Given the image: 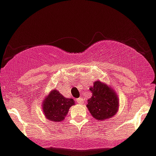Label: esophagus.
Wrapping results in <instances>:
<instances>
[{"mask_svg":"<svg viewBox=\"0 0 156 156\" xmlns=\"http://www.w3.org/2000/svg\"><path fill=\"white\" fill-rule=\"evenodd\" d=\"M76 101L78 103V104H82V103L84 102V99L82 98V97H79V98L77 99Z\"/></svg>","mask_w":156,"mask_h":156,"instance_id":"34e87169","label":"esophagus"}]
</instances>
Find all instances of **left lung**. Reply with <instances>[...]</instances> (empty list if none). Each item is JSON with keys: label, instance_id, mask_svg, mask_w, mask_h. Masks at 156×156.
<instances>
[{"label": "left lung", "instance_id": "8db88e82", "mask_svg": "<svg viewBox=\"0 0 156 156\" xmlns=\"http://www.w3.org/2000/svg\"><path fill=\"white\" fill-rule=\"evenodd\" d=\"M89 89L92 97L88 100L87 108L92 116L99 121L113 117L118 112L119 101L112 88L97 81Z\"/></svg>", "mask_w": 156, "mask_h": 156}]
</instances>
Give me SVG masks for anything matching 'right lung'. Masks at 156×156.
Returning a JSON list of instances; mask_svg holds the SVG:
<instances>
[{
    "label": "right lung",
    "mask_w": 156,
    "mask_h": 156,
    "mask_svg": "<svg viewBox=\"0 0 156 156\" xmlns=\"http://www.w3.org/2000/svg\"><path fill=\"white\" fill-rule=\"evenodd\" d=\"M74 105V101L71 98H66L53 89L44 98L43 101V112L48 120L52 122H61L68 113L69 108Z\"/></svg>",
    "instance_id": "add662e5"
}]
</instances>
